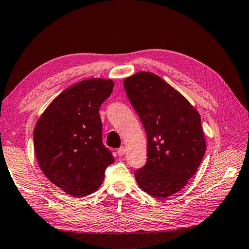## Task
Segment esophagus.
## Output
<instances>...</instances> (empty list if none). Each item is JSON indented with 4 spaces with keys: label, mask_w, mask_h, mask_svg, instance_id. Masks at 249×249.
I'll return each mask as SVG.
<instances>
[{
    "label": "esophagus",
    "mask_w": 249,
    "mask_h": 249,
    "mask_svg": "<svg viewBox=\"0 0 249 249\" xmlns=\"http://www.w3.org/2000/svg\"><path fill=\"white\" fill-rule=\"evenodd\" d=\"M117 154H118V156H124L125 154V147L124 146H120L117 149Z\"/></svg>",
    "instance_id": "obj_1"
}]
</instances>
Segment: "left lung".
Returning a JSON list of instances; mask_svg holds the SVG:
<instances>
[{
  "label": "left lung",
  "instance_id": "1",
  "mask_svg": "<svg viewBox=\"0 0 249 249\" xmlns=\"http://www.w3.org/2000/svg\"><path fill=\"white\" fill-rule=\"evenodd\" d=\"M124 86L147 137V159L135 171L136 182L152 196H171L187 185L205 156L199 113L153 72L135 73Z\"/></svg>",
  "mask_w": 249,
  "mask_h": 249
}]
</instances>
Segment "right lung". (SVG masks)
Returning a JSON list of instances; mask_svg holds the SVG:
<instances>
[{
	"instance_id": "add662e5",
	"label": "right lung",
	"mask_w": 249,
	"mask_h": 249,
	"mask_svg": "<svg viewBox=\"0 0 249 249\" xmlns=\"http://www.w3.org/2000/svg\"><path fill=\"white\" fill-rule=\"evenodd\" d=\"M114 82L87 79L60 93L37 120L34 152L42 172L73 197L95 192L114 158L103 144L101 105Z\"/></svg>"
}]
</instances>
